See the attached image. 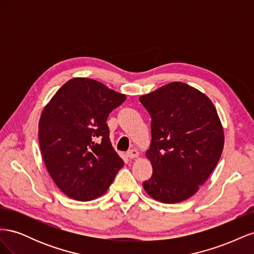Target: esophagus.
<instances>
[{
  "label": "esophagus",
  "mask_w": 254,
  "mask_h": 254,
  "mask_svg": "<svg viewBox=\"0 0 254 254\" xmlns=\"http://www.w3.org/2000/svg\"><path fill=\"white\" fill-rule=\"evenodd\" d=\"M127 157L129 158V159H134V158H137L139 157V151H137L136 149H130L129 151H127Z\"/></svg>",
  "instance_id": "34e87169"
}]
</instances>
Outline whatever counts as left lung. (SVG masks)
I'll list each match as a JSON object with an SVG mask.
<instances>
[{"instance_id":"obj_1","label":"left lung","mask_w":254,"mask_h":254,"mask_svg":"<svg viewBox=\"0 0 254 254\" xmlns=\"http://www.w3.org/2000/svg\"><path fill=\"white\" fill-rule=\"evenodd\" d=\"M139 99L151 118L146 157L152 176L143 188L160 202L187 200L209 178L224 149L216 108L209 97L184 82L165 84Z\"/></svg>"}]
</instances>
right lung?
<instances>
[{
  "label": "right lung",
  "mask_w": 254,
  "mask_h": 254,
  "mask_svg": "<svg viewBox=\"0 0 254 254\" xmlns=\"http://www.w3.org/2000/svg\"><path fill=\"white\" fill-rule=\"evenodd\" d=\"M126 96L90 78H72L45 106L39 121L44 164L56 186L78 201L102 196L124 161L113 149L107 125Z\"/></svg>",
  "instance_id": "obj_1"
}]
</instances>
